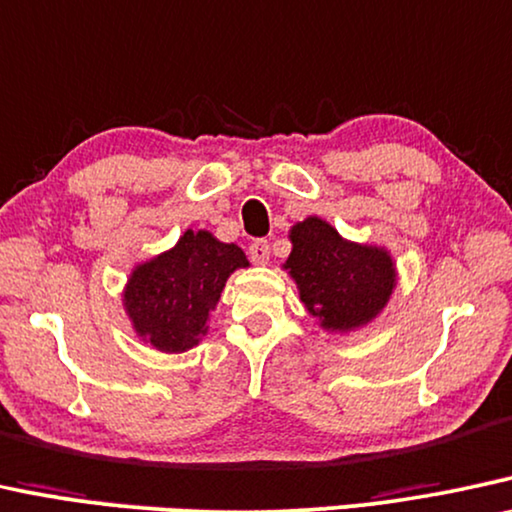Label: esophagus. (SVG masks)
<instances>
[{"mask_svg":"<svg viewBox=\"0 0 512 512\" xmlns=\"http://www.w3.org/2000/svg\"><path fill=\"white\" fill-rule=\"evenodd\" d=\"M250 260L255 264H260V267H264V264L269 262V243L267 241H255L250 245Z\"/></svg>","mask_w":512,"mask_h":512,"instance_id":"34e87169","label":"esophagus"}]
</instances>
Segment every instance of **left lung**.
I'll return each mask as SVG.
<instances>
[{
	"instance_id": "left-lung-1",
	"label": "left lung",
	"mask_w": 512,
	"mask_h": 512,
	"mask_svg": "<svg viewBox=\"0 0 512 512\" xmlns=\"http://www.w3.org/2000/svg\"><path fill=\"white\" fill-rule=\"evenodd\" d=\"M288 238L293 250L283 271L323 331L347 335L383 314L399 281L385 245L349 241L316 215L290 226Z\"/></svg>"
}]
</instances>
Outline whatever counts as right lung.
<instances>
[{
  "label": "right lung",
  "mask_w": 512,
  "mask_h": 512,
  "mask_svg": "<svg viewBox=\"0 0 512 512\" xmlns=\"http://www.w3.org/2000/svg\"><path fill=\"white\" fill-rule=\"evenodd\" d=\"M248 267L236 243L186 229L170 250L129 271L122 307L141 342L165 354L189 352L208 335L229 276Z\"/></svg>",
  "instance_id": "obj_1"
}]
</instances>
